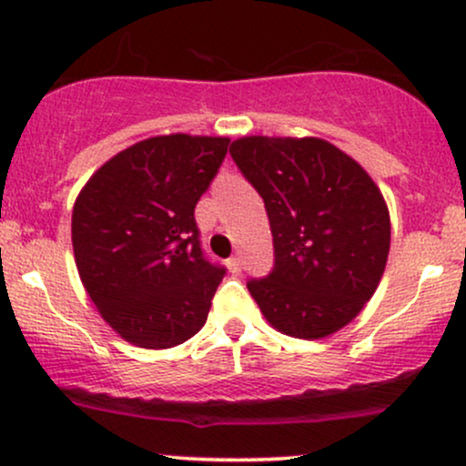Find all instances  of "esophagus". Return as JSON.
<instances>
[{
  "mask_svg": "<svg viewBox=\"0 0 466 466\" xmlns=\"http://www.w3.org/2000/svg\"><path fill=\"white\" fill-rule=\"evenodd\" d=\"M228 269L232 271V274H240V269H243V267H240V258H237V256H234V258H229Z\"/></svg>",
  "mask_w": 466,
  "mask_h": 466,
  "instance_id": "esophagus-1",
  "label": "esophagus"
}]
</instances>
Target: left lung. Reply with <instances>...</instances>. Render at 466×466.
I'll return each instance as SVG.
<instances>
[{
    "mask_svg": "<svg viewBox=\"0 0 466 466\" xmlns=\"http://www.w3.org/2000/svg\"><path fill=\"white\" fill-rule=\"evenodd\" d=\"M229 155L263 197L274 234V269L248 282L267 322L300 339L344 329L386 271L390 212L381 190L319 137L245 136Z\"/></svg>",
    "mask_w": 466,
    "mask_h": 466,
    "instance_id": "left-lung-1",
    "label": "left lung"
}]
</instances>
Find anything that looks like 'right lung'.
<instances>
[{"instance_id":"obj_1","label":"right lung","mask_w":466,"mask_h":466,"mask_svg":"<svg viewBox=\"0 0 466 466\" xmlns=\"http://www.w3.org/2000/svg\"><path fill=\"white\" fill-rule=\"evenodd\" d=\"M229 137L170 133L105 162L78 192L72 245L100 315L140 349H173L206 324L221 265L203 256L195 206Z\"/></svg>"}]
</instances>
